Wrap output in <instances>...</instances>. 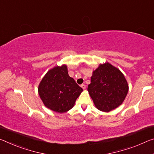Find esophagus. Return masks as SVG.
I'll list each match as a JSON object with an SVG mask.
<instances>
[{
    "label": "esophagus",
    "instance_id": "esophagus-1",
    "mask_svg": "<svg viewBox=\"0 0 154 154\" xmlns=\"http://www.w3.org/2000/svg\"><path fill=\"white\" fill-rule=\"evenodd\" d=\"M81 87L83 89H84V90H85V89H86V85H85V84H82L81 85Z\"/></svg>",
    "mask_w": 154,
    "mask_h": 154
}]
</instances>
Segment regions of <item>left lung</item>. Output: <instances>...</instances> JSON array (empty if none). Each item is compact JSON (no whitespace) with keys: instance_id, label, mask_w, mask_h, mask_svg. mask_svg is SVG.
Instances as JSON below:
<instances>
[{"instance_id":"obj_1","label":"left lung","mask_w":154,"mask_h":154,"mask_svg":"<svg viewBox=\"0 0 154 154\" xmlns=\"http://www.w3.org/2000/svg\"><path fill=\"white\" fill-rule=\"evenodd\" d=\"M88 90L97 109L109 112L120 106L125 100L128 84L118 68L109 63H105L93 72Z\"/></svg>"}]
</instances>
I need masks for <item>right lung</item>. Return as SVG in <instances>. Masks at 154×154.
<instances>
[{"label":"right lung","instance_id":"right-lung-1","mask_svg":"<svg viewBox=\"0 0 154 154\" xmlns=\"http://www.w3.org/2000/svg\"><path fill=\"white\" fill-rule=\"evenodd\" d=\"M82 90L63 65L48 71L39 85L38 93L47 108L63 113L72 108Z\"/></svg>","mask_w":154,"mask_h":154}]
</instances>
